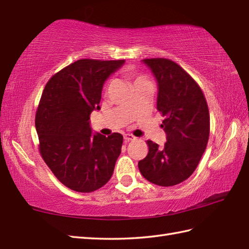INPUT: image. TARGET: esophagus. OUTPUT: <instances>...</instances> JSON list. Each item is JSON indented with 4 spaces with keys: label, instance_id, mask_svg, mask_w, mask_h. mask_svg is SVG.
Masks as SVG:
<instances>
[{
    "label": "esophagus",
    "instance_id": "obj_1",
    "mask_svg": "<svg viewBox=\"0 0 249 249\" xmlns=\"http://www.w3.org/2000/svg\"><path fill=\"white\" fill-rule=\"evenodd\" d=\"M124 140H125V142L135 140V137L133 135H130V134H125L124 135Z\"/></svg>",
    "mask_w": 249,
    "mask_h": 249
}]
</instances>
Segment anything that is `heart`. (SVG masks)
Listing matches in <instances>:
<instances>
[{"label": "heart", "mask_w": 249, "mask_h": 249, "mask_svg": "<svg viewBox=\"0 0 249 249\" xmlns=\"http://www.w3.org/2000/svg\"><path fill=\"white\" fill-rule=\"evenodd\" d=\"M143 80H144V79L142 78V77H138V78H137L136 80H135V82H138V81H143Z\"/></svg>", "instance_id": "1"}]
</instances>
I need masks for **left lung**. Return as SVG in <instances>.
<instances>
[{"instance_id":"1","label":"left lung","mask_w":249,"mask_h":249,"mask_svg":"<svg viewBox=\"0 0 249 249\" xmlns=\"http://www.w3.org/2000/svg\"><path fill=\"white\" fill-rule=\"evenodd\" d=\"M142 63L154 75L157 110L165 116L167 135L162 147L149 140V153L138 162L147 181L173 186L192 176L205 151L210 135L208 104L201 89L181 66L168 59H145Z\"/></svg>"}]
</instances>
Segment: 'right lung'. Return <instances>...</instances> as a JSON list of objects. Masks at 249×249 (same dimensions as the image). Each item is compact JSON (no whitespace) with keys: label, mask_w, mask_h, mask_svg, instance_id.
Masks as SVG:
<instances>
[{"label":"right lung","mask_w":249,"mask_h":249,"mask_svg":"<svg viewBox=\"0 0 249 249\" xmlns=\"http://www.w3.org/2000/svg\"><path fill=\"white\" fill-rule=\"evenodd\" d=\"M124 60H78L56 72L41 95L35 127L39 151L59 181L91 193L112 177L123 136L93 134L89 115L99 110L106 80Z\"/></svg>","instance_id":"obj_1"}]
</instances>
